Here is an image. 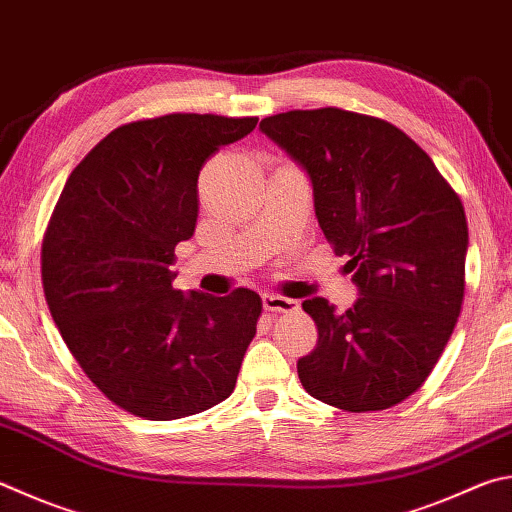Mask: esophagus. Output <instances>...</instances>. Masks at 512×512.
<instances>
[{
  "mask_svg": "<svg viewBox=\"0 0 512 512\" xmlns=\"http://www.w3.org/2000/svg\"><path fill=\"white\" fill-rule=\"evenodd\" d=\"M264 302V309L268 313H295L297 309H300V304H297L295 300H291V297H282V295H264L262 297Z\"/></svg>",
  "mask_w": 512,
  "mask_h": 512,
  "instance_id": "obj_1",
  "label": "esophagus"
}]
</instances>
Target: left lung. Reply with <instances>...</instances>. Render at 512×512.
I'll return each mask as SVG.
<instances>
[{"mask_svg":"<svg viewBox=\"0 0 512 512\" xmlns=\"http://www.w3.org/2000/svg\"><path fill=\"white\" fill-rule=\"evenodd\" d=\"M259 129L309 174L318 224L360 297L302 309L318 345L297 360L302 387L345 412L412 396L448 345L466 291L468 221L430 156L387 120L338 107L293 109Z\"/></svg>","mask_w":512,"mask_h":512,"instance_id":"obj_1","label":"left lung"}]
</instances>
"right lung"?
<instances>
[{
  "instance_id": "add662e5",
  "label": "right lung",
  "mask_w": 512,
  "mask_h": 512,
  "mask_svg": "<svg viewBox=\"0 0 512 512\" xmlns=\"http://www.w3.org/2000/svg\"><path fill=\"white\" fill-rule=\"evenodd\" d=\"M257 118L167 114L116 127L64 183L42 241V284L73 358L111 403L147 421L232 394L262 300L176 291L174 248L194 235L199 172Z\"/></svg>"
}]
</instances>
